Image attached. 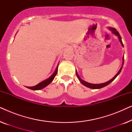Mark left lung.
<instances>
[{"mask_svg":"<svg viewBox=\"0 0 132 132\" xmlns=\"http://www.w3.org/2000/svg\"><path fill=\"white\" fill-rule=\"evenodd\" d=\"M108 29H109L110 30H111V32H112V33H113V34H115V35L118 37L119 40H120L121 44V46H122V47H124L123 44H122V43L121 37V36H120V34L118 33V32L117 31V30L116 29H115V28H111V27H109V28H108ZM123 64H124V56L122 57V64L121 67L120 68V70H119L118 73H117L116 74V75H115V76L113 77L112 79H111V80H109V81H108V82H105V83H103V84H90V83L86 82H85V80H82V79H81L80 77H79V75H78V73H77V72L76 70V76H77V78L79 79V80H80V82L81 83H82V84L84 85V86H86V87H88V88H91V89H100V88H103V87H104V86L108 85H109V84H111V83L112 82V81H113V80H114V79H115V78H116V77H117V76H118V75H119V74L120 73L121 71L122 68V66H123Z\"/></svg>","mask_w":132,"mask_h":132,"instance_id":"8db88e82","label":"left lung"}]
</instances>
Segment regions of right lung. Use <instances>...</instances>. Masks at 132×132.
Masks as SVG:
<instances>
[{"label": "right lung", "instance_id": "add662e5", "mask_svg": "<svg viewBox=\"0 0 132 132\" xmlns=\"http://www.w3.org/2000/svg\"><path fill=\"white\" fill-rule=\"evenodd\" d=\"M57 68H58V65H57V66L56 67V68L55 69V71L54 73L52 74V75L50 76L47 78L46 80L42 81V82L39 83L38 84H37V85L34 86H28V88L30 89H32V90H39V89H43V88H44L45 87H46L50 83H51L52 81L53 80L54 78H55V76L57 74Z\"/></svg>", "mask_w": 132, "mask_h": 132}]
</instances>
